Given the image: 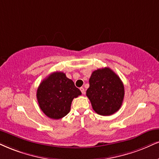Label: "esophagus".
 <instances>
[{
  "mask_svg": "<svg viewBox=\"0 0 159 159\" xmlns=\"http://www.w3.org/2000/svg\"><path fill=\"white\" fill-rule=\"evenodd\" d=\"M80 91H81V92H82V93H83V94H85V89H84V88H80Z\"/></svg>",
  "mask_w": 159,
  "mask_h": 159,
  "instance_id": "obj_1",
  "label": "esophagus"
}]
</instances>
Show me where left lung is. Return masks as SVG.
Masks as SVG:
<instances>
[{
    "label": "left lung",
    "mask_w": 159,
    "mask_h": 159,
    "mask_svg": "<svg viewBox=\"0 0 159 159\" xmlns=\"http://www.w3.org/2000/svg\"><path fill=\"white\" fill-rule=\"evenodd\" d=\"M86 96L93 111L102 116H111L122 105L125 88L122 82L111 68H99L93 71Z\"/></svg>",
    "instance_id": "obj_1"
}]
</instances>
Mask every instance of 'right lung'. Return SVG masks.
<instances>
[{"mask_svg": "<svg viewBox=\"0 0 159 159\" xmlns=\"http://www.w3.org/2000/svg\"><path fill=\"white\" fill-rule=\"evenodd\" d=\"M81 94L66 74L57 71L41 82L37 91V99L41 111L47 116L60 119L69 113L73 99Z\"/></svg>", "mask_w": 159, "mask_h": 159, "instance_id": "1", "label": "right lung"}]
</instances>
